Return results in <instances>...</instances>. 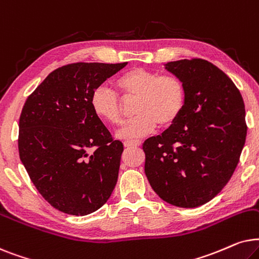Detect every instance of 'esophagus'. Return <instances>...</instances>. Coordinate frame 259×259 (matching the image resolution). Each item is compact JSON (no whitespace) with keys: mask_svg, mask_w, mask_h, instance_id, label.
Returning a JSON list of instances; mask_svg holds the SVG:
<instances>
[{"mask_svg":"<svg viewBox=\"0 0 259 259\" xmlns=\"http://www.w3.org/2000/svg\"><path fill=\"white\" fill-rule=\"evenodd\" d=\"M141 146L140 141H125L124 142V147L125 148H137Z\"/></svg>","mask_w":259,"mask_h":259,"instance_id":"obj_1","label":"esophagus"}]
</instances>
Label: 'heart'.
<instances>
[{
    "mask_svg": "<svg viewBox=\"0 0 259 259\" xmlns=\"http://www.w3.org/2000/svg\"><path fill=\"white\" fill-rule=\"evenodd\" d=\"M116 85L126 99H136L135 118L125 120L116 132L120 140L134 141L156 129L177 122L185 105V86L175 75H161L144 68H133L117 79ZM91 106L105 122L116 124L122 116L119 96L106 86H98L91 95Z\"/></svg>",
    "mask_w": 259,
    "mask_h": 259,
    "instance_id": "heart-1",
    "label": "heart"
}]
</instances>
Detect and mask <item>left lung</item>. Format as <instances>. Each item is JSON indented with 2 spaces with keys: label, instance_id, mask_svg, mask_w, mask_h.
<instances>
[{
  "label": "left lung",
  "instance_id": "obj_1",
  "mask_svg": "<svg viewBox=\"0 0 259 259\" xmlns=\"http://www.w3.org/2000/svg\"><path fill=\"white\" fill-rule=\"evenodd\" d=\"M185 86L173 125L148 139L144 171L155 193L178 207H198L230 181L245 144V105L222 70L204 59L164 65Z\"/></svg>",
  "mask_w": 259,
  "mask_h": 259
}]
</instances>
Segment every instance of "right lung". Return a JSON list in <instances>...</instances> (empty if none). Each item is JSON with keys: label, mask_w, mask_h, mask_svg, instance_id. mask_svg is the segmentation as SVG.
Wrapping results in <instances>:
<instances>
[{"label": "right lung", "mask_w": 259, "mask_h": 259, "mask_svg": "<svg viewBox=\"0 0 259 259\" xmlns=\"http://www.w3.org/2000/svg\"><path fill=\"white\" fill-rule=\"evenodd\" d=\"M122 64L75 63L57 68L34 90L19 122V154L48 204L86 215L108 201L123 144L91 106V95Z\"/></svg>", "instance_id": "1"}]
</instances>
